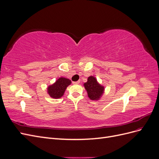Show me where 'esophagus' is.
I'll return each instance as SVG.
<instances>
[{
  "instance_id": "1",
  "label": "esophagus",
  "mask_w": 159,
  "mask_h": 159,
  "mask_svg": "<svg viewBox=\"0 0 159 159\" xmlns=\"http://www.w3.org/2000/svg\"><path fill=\"white\" fill-rule=\"evenodd\" d=\"M73 84H80V81H74Z\"/></svg>"
}]
</instances>
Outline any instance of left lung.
Wrapping results in <instances>:
<instances>
[{
  "label": "left lung",
  "mask_w": 159,
  "mask_h": 159,
  "mask_svg": "<svg viewBox=\"0 0 159 159\" xmlns=\"http://www.w3.org/2000/svg\"><path fill=\"white\" fill-rule=\"evenodd\" d=\"M88 95L91 100L98 101L102 97L105 91V87L101 85L94 76L88 77V81L84 84Z\"/></svg>",
  "instance_id": "1"
}]
</instances>
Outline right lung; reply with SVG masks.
<instances>
[{
    "label": "right lung",
    "instance_id": "1",
    "mask_svg": "<svg viewBox=\"0 0 159 159\" xmlns=\"http://www.w3.org/2000/svg\"><path fill=\"white\" fill-rule=\"evenodd\" d=\"M71 84V80L68 78L61 77L55 81V83L48 87V93L52 98L59 99L64 95L67 87Z\"/></svg>",
    "mask_w": 159,
    "mask_h": 159
}]
</instances>
